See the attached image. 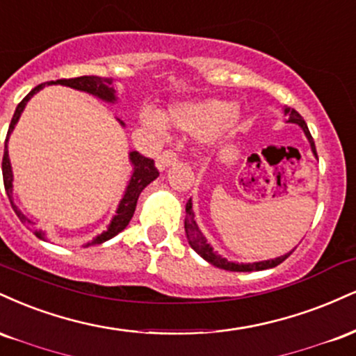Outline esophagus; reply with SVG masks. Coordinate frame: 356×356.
Instances as JSON below:
<instances>
[{"mask_svg": "<svg viewBox=\"0 0 356 356\" xmlns=\"http://www.w3.org/2000/svg\"><path fill=\"white\" fill-rule=\"evenodd\" d=\"M177 161H178V154L175 152H171V149H166V152H163L160 156L156 158V166H158V170H165V168H168V166L175 165Z\"/></svg>", "mask_w": 356, "mask_h": 356, "instance_id": "1", "label": "esophagus"}]
</instances>
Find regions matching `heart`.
I'll return each mask as SVG.
<instances>
[{
	"instance_id": "obj_1",
	"label": "heart",
	"mask_w": 356,
	"mask_h": 356,
	"mask_svg": "<svg viewBox=\"0 0 356 356\" xmlns=\"http://www.w3.org/2000/svg\"><path fill=\"white\" fill-rule=\"evenodd\" d=\"M235 108L221 99H203V102H185L171 104L166 120L170 124L183 131L195 133H210L223 127L225 123L233 120ZM166 120L160 111L145 110L141 113V121L145 127L152 128L153 131L163 133L166 129Z\"/></svg>"
}]
</instances>
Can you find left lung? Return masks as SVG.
<instances>
[{
    "instance_id": "1",
    "label": "left lung",
    "mask_w": 356,
    "mask_h": 356,
    "mask_svg": "<svg viewBox=\"0 0 356 356\" xmlns=\"http://www.w3.org/2000/svg\"><path fill=\"white\" fill-rule=\"evenodd\" d=\"M285 113H286L288 116H290V118H288V121H290V123H296V124H300V127L303 128L305 135H307L308 141H310V145H312L313 153L316 154L315 141H313V138L310 135V129H308L307 123H305V120L302 118V115H300V113L296 111V110H293V108H285ZM185 232H186V238H188V241H190L191 248H193L196 253L202 254L204 260H207L208 263H211V265L216 266V268H223V270H228V271H260V270L275 268V266H278L280 263L285 261L286 258L290 257L291 253H293V252H290L288 254H283V257L275 258V260L248 263V265H243V263H233V261L225 260V258H221L220 254H216L215 252H213L211 246L207 243V238H204L202 235V232H200V229H198V225H196V221H195L193 210H191V200H188V203H186Z\"/></svg>"
}]
</instances>
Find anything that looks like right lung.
Listing matches in <instances>:
<instances>
[{"mask_svg": "<svg viewBox=\"0 0 356 356\" xmlns=\"http://www.w3.org/2000/svg\"><path fill=\"white\" fill-rule=\"evenodd\" d=\"M44 85H46V83H41V85L33 88V90L29 91V93L24 96L23 99H21L18 106H16V111H15V115H13L11 123H10V129H8L6 141H4V154H3V161H1L4 190H6L8 198H10L13 210H15L16 215H18V218L23 221L24 225H28V227H31L33 223L26 218V216L23 215V213L18 210V207L13 203V171H11V165H10V158H8V138H10L13 128H15V124L18 123L21 113H23L24 106H26L28 99L31 98V96L35 93H38L41 88H44ZM48 85H65V86L74 88V90L86 91V93L98 96V98H102V99H104V102H110V103H113L116 99L115 98V90H113L110 78H102V76L63 78V79H56V81H48ZM121 124H123V123H121ZM129 160H131L133 166H135V171H133L131 179H129V185L127 188V191H124L123 200L120 202V207H118V210H116L115 218L111 220L110 227H108L106 232H103L102 235L96 236L95 240L91 241V243H88L86 246L99 245V243H103V241L110 240V238H113L115 235H118L120 232H123V229L128 227L129 220H131V216H133V213H135L138 196H140L141 191H143L145 188L153 181V179H156L158 177H160V171L156 170V166H154V161L152 160V158H146L138 152H131V153H129ZM35 235L38 238H43V240H44V235L41 232H35Z\"/></svg>", "mask_w": 356, "mask_h": 356, "instance_id": "add662e5", "label": "right lung"}]
</instances>
